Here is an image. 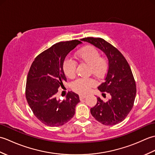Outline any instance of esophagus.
I'll list each match as a JSON object with an SVG mask.
<instances>
[{
	"label": "esophagus",
	"mask_w": 155,
	"mask_h": 155,
	"mask_svg": "<svg viewBox=\"0 0 155 155\" xmlns=\"http://www.w3.org/2000/svg\"><path fill=\"white\" fill-rule=\"evenodd\" d=\"M86 95H83V94H81V95H80L79 96V98H80V99H83V98H86Z\"/></svg>",
	"instance_id": "1"
}]
</instances>
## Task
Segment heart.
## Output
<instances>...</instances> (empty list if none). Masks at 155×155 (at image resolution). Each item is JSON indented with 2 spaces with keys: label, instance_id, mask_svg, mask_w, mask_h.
I'll return each instance as SVG.
<instances>
[{
  "label": "heart",
  "instance_id": "heart-1",
  "mask_svg": "<svg viewBox=\"0 0 155 155\" xmlns=\"http://www.w3.org/2000/svg\"><path fill=\"white\" fill-rule=\"evenodd\" d=\"M78 61L88 64L89 72L95 77L101 78L105 74L108 68L106 58L101 57L97 48L93 46H87L75 54ZM63 71L68 78H73L76 74L77 63L72 59H66L63 62ZM96 83L93 78H80L72 84V89L78 93L85 94L94 87Z\"/></svg>",
  "mask_w": 155,
  "mask_h": 155
}]
</instances>
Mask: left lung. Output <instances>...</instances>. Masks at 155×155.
<instances>
[{
  "label": "left lung",
  "mask_w": 155,
  "mask_h": 155,
  "mask_svg": "<svg viewBox=\"0 0 155 155\" xmlns=\"http://www.w3.org/2000/svg\"><path fill=\"white\" fill-rule=\"evenodd\" d=\"M81 41L98 48L107 55L108 68L104 81L98 89L110 98L104 102L97 97L96 105L91 113L99 123L107 126L118 124L124 120L133 107L137 88L135 81L126 58L117 48L101 38L87 37Z\"/></svg>",
  "instance_id": "left-lung-1"
}]
</instances>
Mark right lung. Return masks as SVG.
<instances>
[{
  "mask_svg": "<svg viewBox=\"0 0 155 155\" xmlns=\"http://www.w3.org/2000/svg\"><path fill=\"white\" fill-rule=\"evenodd\" d=\"M82 42H60L35 58L29 69L26 98L35 116L48 127H59L73 117L79 97L68 92L66 99L57 100L58 89L64 87L67 78L63 71L65 57Z\"/></svg>",
  "mask_w": 155,
  "mask_h": 155,
  "instance_id": "add662e5",
  "label": "right lung"
}]
</instances>
